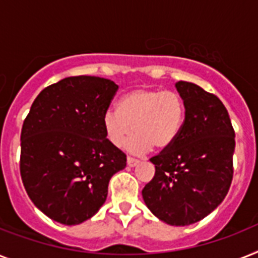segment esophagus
<instances>
[{"label":"esophagus","instance_id":"34e87169","mask_svg":"<svg viewBox=\"0 0 258 258\" xmlns=\"http://www.w3.org/2000/svg\"><path fill=\"white\" fill-rule=\"evenodd\" d=\"M138 164H139V160H136L134 158H127V165L128 167H136Z\"/></svg>","mask_w":258,"mask_h":258}]
</instances>
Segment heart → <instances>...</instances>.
I'll use <instances>...</instances> for the list:
<instances>
[{"mask_svg":"<svg viewBox=\"0 0 258 258\" xmlns=\"http://www.w3.org/2000/svg\"><path fill=\"white\" fill-rule=\"evenodd\" d=\"M185 119V103L176 91L159 89H138L119 100L118 108L103 114L106 138L114 147L122 148L138 131L127 148L136 155L154 148L171 147L181 133Z\"/></svg>","mask_w":258,"mask_h":258,"instance_id":"1","label":"heart"}]
</instances>
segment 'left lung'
<instances>
[{
    "instance_id": "8db88e82",
    "label": "left lung",
    "mask_w": 258,
    "mask_h": 258,
    "mask_svg": "<svg viewBox=\"0 0 258 258\" xmlns=\"http://www.w3.org/2000/svg\"><path fill=\"white\" fill-rule=\"evenodd\" d=\"M185 103L181 133L151 159L155 176L142 196L152 215L173 227L207 217L227 196L233 177L234 131L227 108L190 82L175 83Z\"/></svg>"
}]
</instances>
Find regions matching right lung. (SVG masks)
Instances as JSON below:
<instances>
[{
    "instance_id": "add662e5",
    "label": "right lung",
    "mask_w": 258,
    "mask_h": 258,
    "mask_svg": "<svg viewBox=\"0 0 258 258\" xmlns=\"http://www.w3.org/2000/svg\"><path fill=\"white\" fill-rule=\"evenodd\" d=\"M118 85L69 77L46 87L21 131V177L33 204L56 223L78 225L107 199L125 155L106 138L102 118Z\"/></svg>"
}]
</instances>
